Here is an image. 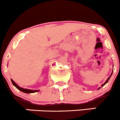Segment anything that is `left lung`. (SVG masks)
Wrapping results in <instances>:
<instances>
[{
    "label": "left lung",
    "instance_id": "8db88e82",
    "mask_svg": "<svg viewBox=\"0 0 120 120\" xmlns=\"http://www.w3.org/2000/svg\"><path fill=\"white\" fill-rule=\"evenodd\" d=\"M112 73H113V70H112V73H111V75H110V77H109V78H108V79H107V80H106V81H105V82H104V84H102V85H101V87H103V86H104V85H105V84H106V83H107V82H108V81H109V79H110V77H111V75H112ZM101 87H99V88H98V89H100V88H101Z\"/></svg>",
    "mask_w": 120,
    "mask_h": 120
}]
</instances>
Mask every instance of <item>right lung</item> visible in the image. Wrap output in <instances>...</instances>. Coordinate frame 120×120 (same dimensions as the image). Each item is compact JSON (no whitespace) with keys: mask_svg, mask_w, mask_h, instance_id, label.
Masks as SVG:
<instances>
[{"mask_svg":"<svg viewBox=\"0 0 120 120\" xmlns=\"http://www.w3.org/2000/svg\"><path fill=\"white\" fill-rule=\"evenodd\" d=\"M11 82H12L13 85L14 86H15V87H16L19 90L24 93H27V94L33 93H36V92H38V91H39V90H29V89H26V88H22V87H19V86L18 85H17V84H16V82L12 80V79H11Z\"/></svg>","mask_w":120,"mask_h":120,"instance_id":"1","label":"right lung"}]
</instances>
